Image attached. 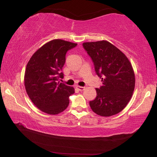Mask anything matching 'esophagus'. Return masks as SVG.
I'll return each instance as SVG.
<instances>
[{
    "mask_svg": "<svg viewBox=\"0 0 157 157\" xmlns=\"http://www.w3.org/2000/svg\"><path fill=\"white\" fill-rule=\"evenodd\" d=\"M76 88L78 89L79 90V91H83L85 89V87H84V86H77Z\"/></svg>",
    "mask_w": 157,
    "mask_h": 157,
    "instance_id": "34e87169",
    "label": "esophagus"
}]
</instances>
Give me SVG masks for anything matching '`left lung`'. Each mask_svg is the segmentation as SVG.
<instances>
[{"label": "left lung", "instance_id": "left-lung-1", "mask_svg": "<svg viewBox=\"0 0 157 157\" xmlns=\"http://www.w3.org/2000/svg\"><path fill=\"white\" fill-rule=\"evenodd\" d=\"M82 46L102 82V86L95 89L97 96L90 101V107L101 116L118 113L128 104L134 90L135 75L131 63L123 52L107 41L85 42Z\"/></svg>", "mask_w": 157, "mask_h": 157}]
</instances>
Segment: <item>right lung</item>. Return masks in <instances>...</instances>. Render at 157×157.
<instances>
[{"mask_svg": "<svg viewBox=\"0 0 157 157\" xmlns=\"http://www.w3.org/2000/svg\"><path fill=\"white\" fill-rule=\"evenodd\" d=\"M77 44L53 39L34 53L28 62L24 76L26 92L32 102L41 111L56 115L64 111L69 96L75 93L73 87L60 83L63 78L61 71L66 54Z\"/></svg>", "mask_w": 157, "mask_h": 157, "instance_id": "right-lung-1", "label": "right lung"}]
</instances>
